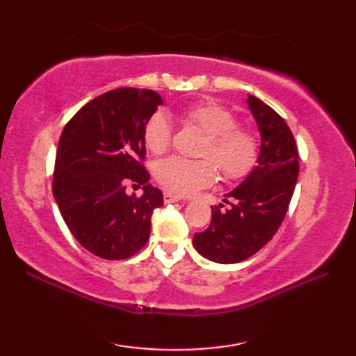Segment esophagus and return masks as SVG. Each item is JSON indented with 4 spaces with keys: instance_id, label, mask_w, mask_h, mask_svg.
I'll list each match as a JSON object with an SVG mask.
<instances>
[{
    "instance_id": "esophagus-1",
    "label": "esophagus",
    "mask_w": 356,
    "mask_h": 356,
    "mask_svg": "<svg viewBox=\"0 0 356 356\" xmlns=\"http://www.w3.org/2000/svg\"><path fill=\"white\" fill-rule=\"evenodd\" d=\"M179 200H182V197H180V195L172 194V193H170V191H165V193H163V202H165V203H176V202H179Z\"/></svg>"
}]
</instances>
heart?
Returning <instances> with one entry per match:
<instances>
[{"mask_svg":"<svg viewBox=\"0 0 356 356\" xmlns=\"http://www.w3.org/2000/svg\"><path fill=\"white\" fill-rule=\"evenodd\" d=\"M182 120L207 136L199 153L207 159L159 161L154 177L165 190L182 195L197 193L216 182L217 168L228 182H240L254 172L261 156L260 139L252 130L240 127L232 111L216 102H197L182 111ZM171 140L168 116L156 111L143 125V142L151 153L162 154L171 147Z\"/></svg>","mask_w":356,"mask_h":356,"instance_id":"1","label":"heart"}]
</instances>
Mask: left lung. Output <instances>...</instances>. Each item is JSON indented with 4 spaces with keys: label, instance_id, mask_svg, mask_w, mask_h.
<instances>
[{
    "label": "left lung",
    "instance_id": "8db88e82",
    "mask_svg": "<svg viewBox=\"0 0 356 356\" xmlns=\"http://www.w3.org/2000/svg\"><path fill=\"white\" fill-rule=\"evenodd\" d=\"M248 105L261 134L260 162L251 176L213 207L211 223L194 234L193 245L205 259L231 264L243 261L268 243L289 208L298 179V149L291 128L269 105L252 95Z\"/></svg>",
    "mask_w": 356,
    "mask_h": 356
}]
</instances>
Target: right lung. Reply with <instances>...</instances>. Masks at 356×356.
<instances>
[{
  "label": "right lung",
  "mask_w": 356,
  "mask_h": 356,
  "mask_svg": "<svg viewBox=\"0 0 356 356\" xmlns=\"http://www.w3.org/2000/svg\"><path fill=\"white\" fill-rule=\"evenodd\" d=\"M161 104L153 90H111L86 104L59 138L53 195L73 237L101 259L138 254L163 205L143 166V125ZM128 184H142L144 194L127 195Z\"/></svg>",
  "instance_id": "1"
}]
</instances>
